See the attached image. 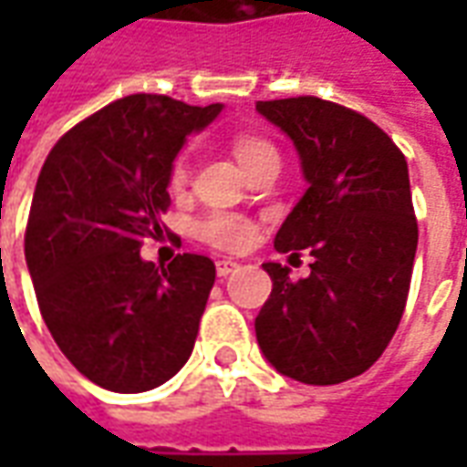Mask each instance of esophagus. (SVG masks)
<instances>
[{
    "instance_id": "obj_1",
    "label": "esophagus",
    "mask_w": 467,
    "mask_h": 467,
    "mask_svg": "<svg viewBox=\"0 0 467 467\" xmlns=\"http://www.w3.org/2000/svg\"><path fill=\"white\" fill-rule=\"evenodd\" d=\"M237 267H240V265L234 263V260H220V263H217V277H227V275L234 273Z\"/></svg>"
}]
</instances>
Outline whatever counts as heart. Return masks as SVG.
Here are the masks:
<instances>
[{
  "label": "heart",
  "mask_w": 467,
  "mask_h": 467,
  "mask_svg": "<svg viewBox=\"0 0 467 467\" xmlns=\"http://www.w3.org/2000/svg\"><path fill=\"white\" fill-rule=\"evenodd\" d=\"M233 150L237 162L243 164L244 170H250L253 164H257L265 157H277L273 144L265 142L260 137H250V134L237 137ZM184 182H187V162L177 160L172 167V174H170V184H172V190H180V187H184ZM200 233L214 247H223V250H244L247 244L253 243L254 227L247 220H243V217H237V214L214 213L204 220Z\"/></svg>",
  "instance_id": "obj_1"
}]
</instances>
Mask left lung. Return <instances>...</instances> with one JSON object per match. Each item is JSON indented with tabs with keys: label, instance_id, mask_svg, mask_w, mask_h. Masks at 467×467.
I'll list each match as a JSON object with an SVG mask.
<instances>
[{
	"label": "left lung",
	"instance_id": "1",
	"mask_svg": "<svg viewBox=\"0 0 467 467\" xmlns=\"http://www.w3.org/2000/svg\"><path fill=\"white\" fill-rule=\"evenodd\" d=\"M293 140L307 190L275 234V250H307L295 283L265 263L273 293L254 317L265 360L305 385H337L378 360L400 325L415 250L408 162L368 117L320 97L257 102Z\"/></svg>",
	"mask_w": 467,
	"mask_h": 467
}]
</instances>
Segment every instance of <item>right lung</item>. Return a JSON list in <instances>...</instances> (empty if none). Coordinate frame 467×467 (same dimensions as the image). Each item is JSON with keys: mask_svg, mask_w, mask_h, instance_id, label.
Masks as SVG:
<instances>
[{"mask_svg": "<svg viewBox=\"0 0 467 467\" xmlns=\"http://www.w3.org/2000/svg\"><path fill=\"white\" fill-rule=\"evenodd\" d=\"M220 112L122 97L72 127L39 172L26 267L55 343L99 388L152 390L192 355L214 263L182 253L154 265L140 247L162 233L174 157Z\"/></svg>", "mask_w": 467, "mask_h": 467, "instance_id": "obj_1", "label": "right lung"}]
</instances>
